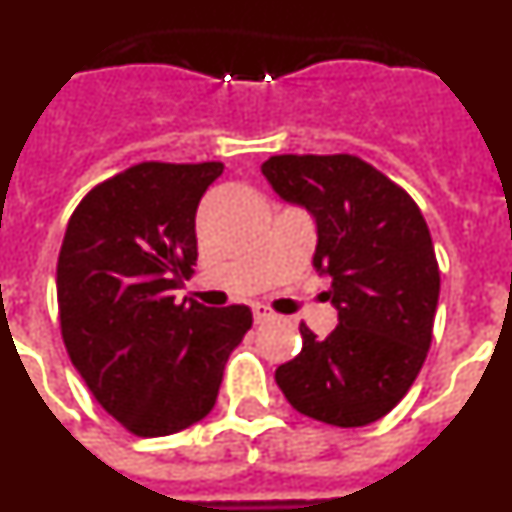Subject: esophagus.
Returning <instances> with one entry per match:
<instances>
[{
  "mask_svg": "<svg viewBox=\"0 0 512 512\" xmlns=\"http://www.w3.org/2000/svg\"><path fill=\"white\" fill-rule=\"evenodd\" d=\"M271 318H274V312H271L269 307L253 305V320H256V323H266V320H271Z\"/></svg>",
  "mask_w": 512,
  "mask_h": 512,
  "instance_id": "esophagus-1",
  "label": "esophagus"
}]
</instances>
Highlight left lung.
I'll return each mask as SVG.
<instances>
[{"label": "left lung", "mask_w": 512, "mask_h": 512, "mask_svg": "<svg viewBox=\"0 0 512 512\" xmlns=\"http://www.w3.org/2000/svg\"><path fill=\"white\" fill-rule=\"evenodd\" d=\"M274 192L318 223L315 269L338 325L320 341L300 325L302 351L277 369L297 413L338 428L384 418L408 395L436 320L438 271L431 230L400 184L354 153H284L261 166Z\"/></svg>", "instance_id": "left-lung-1"}]
</instances>
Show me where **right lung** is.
Returning a JSON list of instances; mask_svg holds the SVG:
<instances>
[{
    "mask_svg": "<svg viewBox=\"0 0 512 512\" xmlns=\"http://www.w3.org/2000/svg\"><path fill=\"white\" fill-rule=\"evenodd\" d=\"M220 161H143L76 205L58 253V318L71 364L125 431H184L215 408L251 307L174 302L197 264L194 215Z\"/></svg>",
    "mask_w": 512,
    "mask_h": 512,
    "instance_id": "add662e5",
    "label": "right lung"
}]
</instances>
